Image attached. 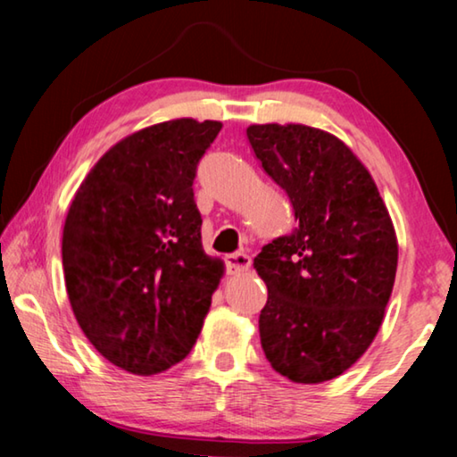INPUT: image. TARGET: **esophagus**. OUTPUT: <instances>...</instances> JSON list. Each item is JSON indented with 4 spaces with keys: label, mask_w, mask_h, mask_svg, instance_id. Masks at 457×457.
I'll list each match as a JSON object with an SVG mask.
<instances>
[{
    "label": "esophagus",
    "mask_w": 457,
    "mask_h": 457,
    "mask_svg": "<svg viewBox=\"0 0 457 457\" xmlns=\"http://www.w3.org/2000/svg\"><path fill=\"white\" fill-rule=\"evenodd\" d=\"M223 262H226V270L228 274H242L248 270L252 266V260L248 254H244V252H236V254H228L223 258Z\"/></svg>",
    "instance_id": "34e87169"
}]
</instances>
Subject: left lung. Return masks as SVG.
Returning <instances> with one entry per match:
<instances>
[{
	"mask_svg": "<svg viewBox=\"0 0 457 457\" xmlns=\"http://www.w3.org/2000/svg\"><path fill=\"white\" fill-rule=\"evenodd\" d=\"M299 221L254 258L268 299L260 344L278 374L317 385L368 350L396 274V234L370 172L342 140L303 124L245 129Z\"/></svg>",
	"mask_w": 457,
	"mask_h": 457,
	"instance_id": "left-lung-1",
	"label": "left lung"
}]
</instances>
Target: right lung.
Listing matches in <instances>:
<instances>
[{"label": "right lung", "instance_id": "right-lung-1", "mask_svg": "<svg viewBox=\"0 0 457 457\" xmlns=\"http://www.w3.org/2000/svg\"><path fill=\"white\" fill-rule=\"evenodd\" d=\"M220 121L172 120L115 144L79 187L62 231L69 301L96 350L150 376L197 342L221 260L201 245L197 164Z\"/></svg>", "mask_w": 457, "mask_h": 457}]
</instances>
